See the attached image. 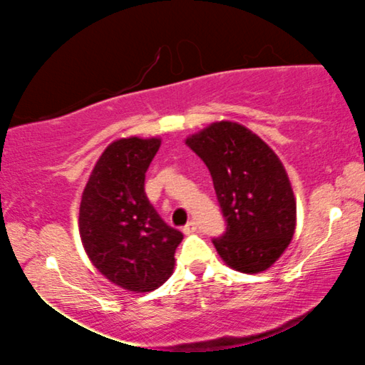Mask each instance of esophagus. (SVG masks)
Instances as JSON below:
<instances>
[{
    "mask_svg": "<svg viewBox=\"0 0 365 365\" xmlns=\"http://www.w3.org/2000/svg\"><path fill=\"white\" fill-rule=\"evenodd\" d=\"M195 232H197L195 221H188V223L183 226V233H185V235H190V233H195Z\"/></svg>",
    "mask_w": 365,
    "mask_h": 365,
    "instance_id": "1",
    "label": "esophagus"
}]
</instances>
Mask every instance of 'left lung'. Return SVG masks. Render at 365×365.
<instances>
[{"label": "left lung", "mask_w": 365, "mask_h": 365, "mask_svg": "<svg viewBox=\"0 0 365 365\" xmlns=\"http://www.w3.org/2000/svg\"><path fill=\"white\" fill-rule=\"evenodd\" d=\"M206 163L226 230L212 238L217 254L240 273L267 269L295 232V197L282 161L255 133L220 121L187 139Z\"/></svg>", "instance_id": "left-lung-1"}]
</instances>
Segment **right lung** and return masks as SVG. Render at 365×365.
<instances>
[{"label":"right lung","instance_id":"right-lung-1","mask_svg":"<svg viewBox=\"0 0 365 365\" xmlns=\"http://www.w3.org/2000/svg\"><path fill=\"white\" fill-rule=\"evenodd\" d=\"M159 139L130 137L108 145L83 188L78 228L87 255L110 282L150 292L168 279L182 232L166 225L144 190Z\"/></svg>","mask_w":365,"mask_h":365}]
</instances>
